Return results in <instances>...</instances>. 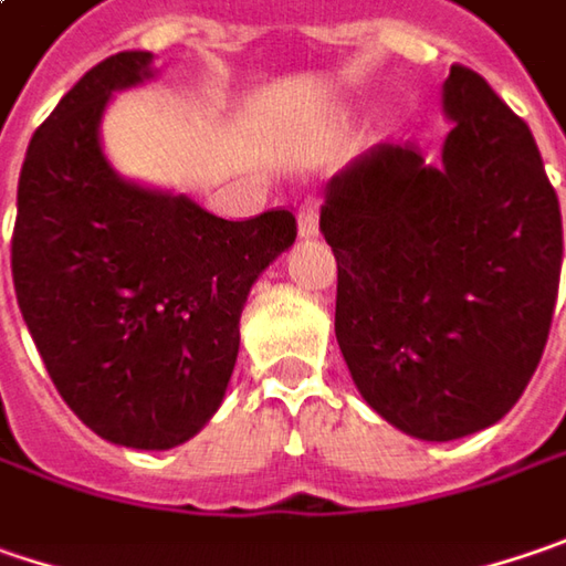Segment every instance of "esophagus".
<instances>
[{"mask_svg":"<svg viewBox=\"0 0 566 566\" xmlns=\"http://www.w3.org/2000/svg\"><path fill=\"white\" fill-rule=\"evenodd\" d=\"M312 235H318V203L305 200L298 207V239H312Z\"/></svg>","mask_w":566,"mask_h":566,"instance_id":"34e87169","label":"esophagus"}]
</instances>
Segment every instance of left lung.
<instances>
[{
  "mask_svg": "<svg viewBox=\"0 0 566 566\" xmlns=\"http://www.w3.org/2000/svg\"><path fill=\"white\" fill-rule=\"evenodd\" d=\"M442 161L381 143L322 207L337 258L334 334L366 405L449 442L520 401L552 331L564 229L542 153L496 92L452 66Z\"/></svg>",
  "mask_w": 566,
  "mask_h": 566,
  "instance_id": "8db88e82",
  "label": "left lung"
}]
</instances>
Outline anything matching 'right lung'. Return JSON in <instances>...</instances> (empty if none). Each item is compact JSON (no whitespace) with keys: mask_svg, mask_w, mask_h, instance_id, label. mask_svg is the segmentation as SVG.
I'll use <instances>...</instances> for the list:
<instances>
[{"mask_svg":"<svg viewBox=\"0 0 566 566\" xmlns=\"http://www.w3.org/2000/svg\"><path fill=\"white\" fill-rule=\"evenodd\" d=\"M153 53L88 70L34 129L18 178L12 280L38 354L75 417L129 449H171L222 405L251 283L296 241V216L219 219L124 181L101 153L111 92Z\"/></svg>","mask_w":566,"mask_h":566,"instance_id":"1","label":"right lung"}]
</instances>
